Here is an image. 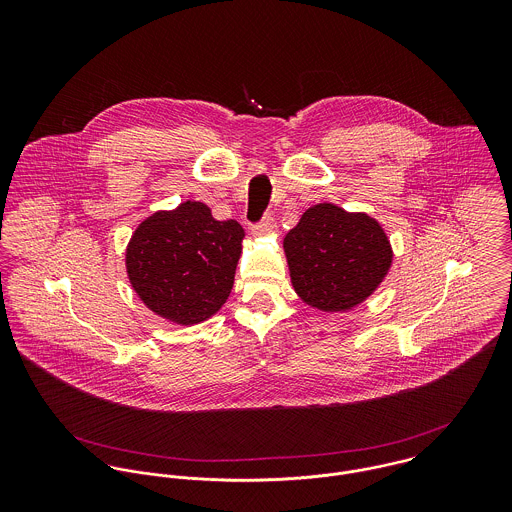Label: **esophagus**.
<instances>
[{
    "label": "esophagus",
    "instance_id": "1",
    "mask_svg": "<svg viewBox=\"0 0 512 512\" xmlns=\"http://www.w3.org/2000/svg\"><path fill=\"white\" fill-rule=\"evenodd\" d=\"M274 219L272 217H264L260 224H256V226H252V234L254 236H268L272 230H274Z\"/></svg>",
    "mask_w": 512,
    "mask_h": 512
}]
</instances>
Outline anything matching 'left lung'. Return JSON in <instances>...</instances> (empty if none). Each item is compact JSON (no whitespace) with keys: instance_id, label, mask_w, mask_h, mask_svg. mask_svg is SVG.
<instances>
[{"instance_id":"8db88e82","label":"left lung","mask_w":512,"mask_h":512,"mask_svg":"<svg viewBox=\"0 0 512 512\" xmlns=\"http://www.w3.org/2000/svg\"><path fill=\"white\" fill-rule=\"evenodd\" d=\"M284 252L295 293L327 313L361 305L384 282L394 258L378 220L333 203L309 207L286 234Z\"/></svg>"}]
</instances>
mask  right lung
I'll return each mask as SVG.
<instances>
[{
    "label": "right lung",
    "mask_w": 512,
    "mask_h": 512,
    "mask_svg": "<svg viewBox=\"0 0 512 512\" xmlns=\"http://www.w3.org/2000/svg\"><path fill=\"white\" fill-rule=\"evenodd\" d=\"M244 228L217 220L201 201L142 220L126 248L128 280L147 309L177 325L211 319L226 303Z\"/></svg>",
    "instance_id": "add662e5"
}]
</instances>
